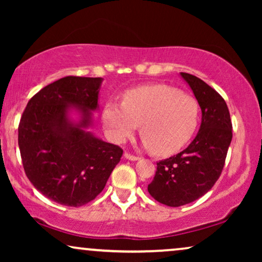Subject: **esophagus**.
<instances>
[{
    "instance_id": "esophagus-1",
    "label": "esophagus",
    "mask_w": 262,
    "mask_h": 262,
    "mask_svg": "<svg viewBox=\"0 0 262 262\" xmlns=\"http://www.w3.org/2000/svg\"><path fill=\"white\" fill-rule=\"evenodd\" d=\"M124 156H125V159L131 160V161H137V160H139V156H135V155H132V154L127 152V151H125Z\"/></svg>"
}]
</instances>
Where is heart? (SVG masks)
Returning a JSON list of instances; mask_svg holds the SVG:
<instances>
[{"label":"heart","instance_id":"1","mask_svg":"<svg viewBox=\"0 0 262 262\" xmlns=\"http://www.w3.org/2000/svg\"><path fill=\"white\" fill-rule=\"evenodd\" d=\"M199 117L198 100L167 84L130 89L123 103L111 100L102 113L113 142L123 143L141 124L144 145L156 155H170L184 148L195 134Z\"/></svg>","mask_w":262,"mask_h":262}]
</instances>
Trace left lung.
Returning <instances> with one entry per match:
<instances>
[{"label":"left lung","mask_w":262,"mask_h":262,"mask_svg":"<svg viewBox=\"0 0 262 262\" xmlns=\"http://www.w3.org/2000/svg\"><path fill=\"white\" fill-rule=\"evenodd\" d=\"M202 108V125L185 150L159 161L148 192L168 206L194 202L213 187L223 170L232 138V124L227 102L194 75L181 73Z\"/></svg>","instance_id":"left-lung-1"}]
</instances>
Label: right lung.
Listing matches in <instances>:
<instances>
[{
    "instance_id": "add662e5",
    "label": "right lung",
    "mask_w": 262,
    "mask_h": 262,
    "mask_svg": "<svg viewBox=\"0 0 262 262\" xmlns=\"http://www.w3.org/2000/svg\"><path fill=\"white\" fill-rule=\"evenodd\" d=\"M101 77L66 76L50 83L28 101L19 124V148L28 180L46 198L66 206L95 199L123 155L120 146L84 130L98 108ZM70 105L82 113L71 124Z\"/></svg>"
}]
</instances>
